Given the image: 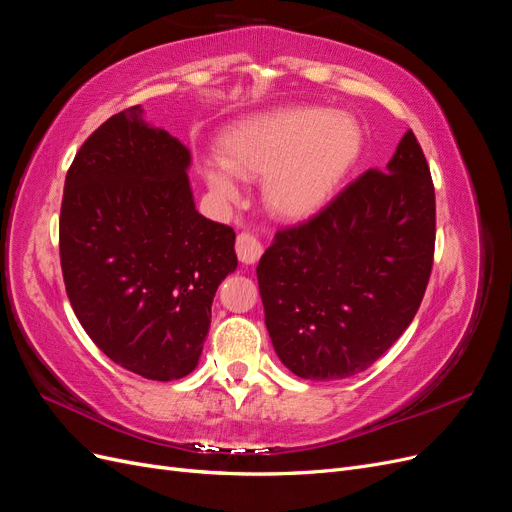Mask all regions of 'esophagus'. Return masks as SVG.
Returning <instances> with one entry per match:
<instances>
[{
    "label": "esophagus",
    "mask_w": 512,
    "mask_h": 512,
    "mask_svg": "<svg viewBox=\"0 0 512 512\" xmlns=\"http://www.w3.org/2000/svg\"><path fill=\"white\" fill-rule=\"evenodd\" d=\"M235 250H237V256L243 265H254V262L262 254V245L258 243V239L254 235H250V232H239Z\"/></svg>",
    "instance_id": "1"
}]
</instances>
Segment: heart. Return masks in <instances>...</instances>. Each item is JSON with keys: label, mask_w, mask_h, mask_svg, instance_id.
I'll use <instances>...</instances> for the list:
<instances>
[{"label": "heart", "mask_w": 512, "mask_h": 512, "mask_svg": "<svg viewBox=\"0 0 512 512\" xmlns=\"http://www.w3.org/2000/svg\"><path fill=\"white\" fill-rule=\"evenodd\" d=\"M361 128L348 113L284 106L230 126L220 158L203 162L218 203H241V179H262V203L275 218L303 222L327 207L359 158Z\"/></svg>", "instance_id": "b5f03b06"}]
</instances>
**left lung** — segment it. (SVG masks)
<instances>
[{
    "label": "left lung",
    "instance_id": "left-lung-1",
    "mask_svg": "<svg viewBox=\"0 0 512 512\" xmlns=\"http://www.w3.org/2000/svg\"><path fill=\"white\" fill-rule=\"evenodd\" d=\"M436 194L412 130L301 226L280 230L256 275L280 361L305 380L374 365L404 333L431 275Z\"/></svg>",
    "mask_w": 512,
    "mask_h": 512
}]
</instances>
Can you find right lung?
I'll return each instance as SVG.
<instances>
[{
	"instance_id": "obj_1",
	"label": "right lung",
	"mask_w": 512,
	"mask_h": 512,
	"mask_svg": "<svg viewBox=\"0 0 512 512\" xmlns=\"http://www.w3.org/2000/svg\"><path fill=\"white\" fill-rule=\"evenodd\" d=\"M190 164V149L138 104L87 138L64 185L70 305L108 359L147 380L196 369L215 290L237 269L235 232L196 211Z\"/></svg>"
}]
</instances>
